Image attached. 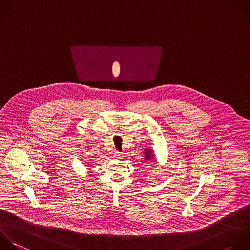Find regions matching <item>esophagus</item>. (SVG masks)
Segmentation results:
<instances>
[{
    "label": "esophagus",
    "mask_w": 250,
    "mask_h": 250,
    "mask_svg": "<svg viewBox=\"0 0 250 250\" xmlns=\"http://www.w3.org/2000/svg\"><path fill=\"white\" fill-rule=\"evenodd\" d=\"M114 157L117 158V159H121L123 157V153L119 152V151H115L114 152Z\"/></svg>",
    "instance_id": "1"
}]
</instances>
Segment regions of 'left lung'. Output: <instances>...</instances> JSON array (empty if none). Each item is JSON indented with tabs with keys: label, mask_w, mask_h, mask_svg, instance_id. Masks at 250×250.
Masks as SVG:
<instances>
[{
	"label": "left lung",
	"mask_w": 250,
	"mask_h": 250,
	"mask_svg": "<svg viewBox=\"0 0 250 250\" xmlns=\"http://www.w3.org/2000/svg\"><path fill=\"white\" fill-rule=\"evenodd\" d=\"M153 151L150 149V148H146L145 149V152H144V157L146 160H151L152 161V158H153Z\"/></svg>",
	"instance_id": "8db88e82"
}]
</instances>
